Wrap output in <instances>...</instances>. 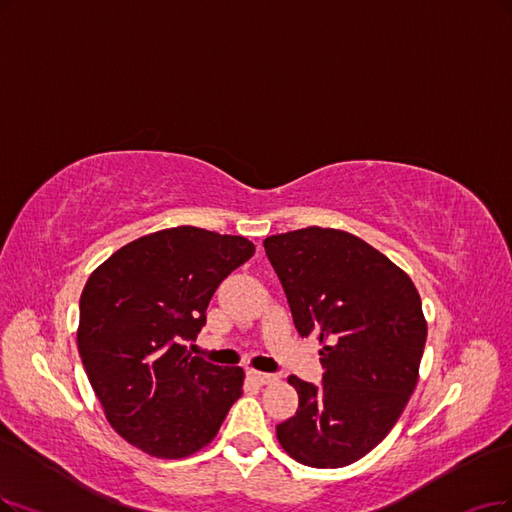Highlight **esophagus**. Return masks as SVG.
<instances>
[{"label":"esophagus","mask_w":512,"mask_h":512,"mask_svg":"<svg viewBox=\"0 0 512 512\" xmlns=\"http://www.w3.org/2000/svg\"><path fill=\"white\" fill-rule=\"evenodd\" d=\"M249 380L255 382L257 386H266V384H272L276 380V375L261 373V371H249Z\"/></svg>","instance_id":"34e87169"}]
</instances>
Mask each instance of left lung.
Returning a JSON list of instances; mask_svg holds the SVG:
<instances>
[{
  "mask_svg": "<svg viewBox=\"0 0 512 512\" xmlns=\"http://www.w3.org/2000/svg\"><path fill=\"white\" fill-rule=\"evenodd\" d=\"M301 337L314 335L323 386L291 375L293 418L276 426L289 456L342 468L380 445L420 377L428 335L411 278L371 244L333 227H304L263 240Z\"/></svg>",
  "mask_w": 512,
  "mask_h": 512,
  "instance_id": "left-lung-1",
  "label": "left lung"
}]
</instances>
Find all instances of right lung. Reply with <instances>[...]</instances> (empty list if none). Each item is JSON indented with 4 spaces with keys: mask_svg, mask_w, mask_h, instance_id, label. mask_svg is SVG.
<instances>
[{
    "mask_svg": "<svg viewBox=\"0 0 512 512\" xmlns=\"http://www.w3.org/2000/svg\"><path fill=\"white\" fill-rule=\"evenodd\" d=\"M255 253L244 236L194 225L124 244L80 297L78 350L105 418L122 439L162 460L211 443L242 396L244 371L187 352L221 280Z\"/></svg>",
    "mask_w": 512,
    "mask_h": 512,
    "instance_id": "right-lung-1",
    "label": "right lung"
}]
</instances>
